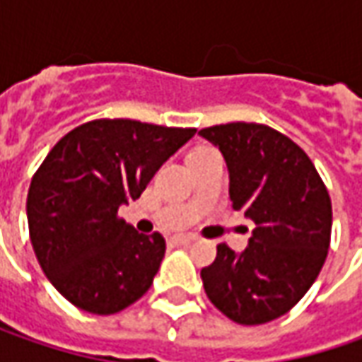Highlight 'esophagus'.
Instances as JSON below:
<instances>
[{
	"instance_id": "esophagus-1",
	"label": "esophagus",
	"mask_w": 362,
	"mask_h": 362,
	"mask_svg": "<svg viewBox=\"0 0 362 362\" xmlns=\"http://www.w3.org/2000/svg\"><path fill=\"white\" fill-rule=\"evenodd\" d=\"M191 242H193V238H191V235H175L173 240H171L173 245H187V243Z\"/></svg>"
}]
</instances>
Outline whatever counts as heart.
<instances>
[{
	"label": "heart",
	"mask_w": 362,
	"mask_h": 362,
	"mask_svg": "<svg viewBox=\"0 0 362 362\" xmlns=\"http://www.w3.org/2000/svg\"><path fill=\"white\" fill-rule=\"evenodd\" d=\"M199 148H203V146H199ZM195 151H197V148H195Z\"/></svg>",
	"instance_id": "1"
}]
</instances>
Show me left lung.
<instances>
[{"label":"left lung","instance_id":"left-lung-1","mask_svg":"<svg viewBox=\"0 0 362 362\" xmlns=\"http://www.w3.org/2000/svg\"><path fill=\"white\" fill-rule=\"evenodd\" d=\"M199 134L226 159L231 207L256 223L242 254L217 245L216 262L202 270L205 294L238 325L270 322L298 304L325 266L330 195L308 155L266 124L230 122Z\"/></svg>","mask_w":362,"mask_h":362}]
</instances>
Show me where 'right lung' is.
Instances as JSON below:
<instances>
[{
    "instance_id": "obj_1",
    "label": "right lung",
    "mask_w": 362,
    "mask_h": 362,
    "mask_svg": "<svg viewBox=\"0 0 362 362\" xmlns=\"http://www.w3.org/2000/svg\"><path fill=\"white\" fill-rule=\"evenodd\" d=\"M195 129L131 119L90 120L64 134L28 191V228L52 286L80 310L115 314L153 284L165 256L160 233L119 217Z\"/></svg>"
}]
</instances>
